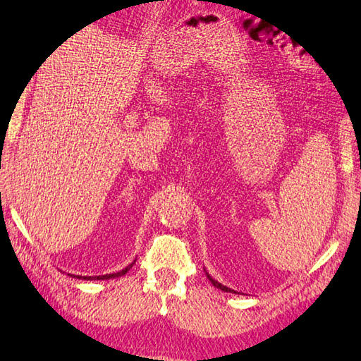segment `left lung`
<instances>
[{"label": "left lung", "mask_w": 361, "mask_h": 361, "mask_svg": "<svg viewBox=\"0 0 361 361\" xmlns=\"http://www.w3.org/2000/svg\"><path fill=\"white\" fill-rule=\"evenodd\" d=\"M206 274H208V273H206ZM208 278H209V281L212 282V286H214V287H217V288H220L221 291H233V293H235V291H234V290H231V288H228L226 286H221V283H220V282H217V281H214V279L211 278V276H209V274H208Z\"/></svg>", "instance_id": "obj_1"}]
</instances>
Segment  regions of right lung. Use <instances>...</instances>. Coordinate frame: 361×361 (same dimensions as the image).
I'll list each match as a JSON object with an SVG mask.
<instances>
[{
	"label": "right lung",
	"instance_id": "obj_1",
	"mask_svg": "<svg viewBox=\"0 0 361 361\" xmlns=\"http://www.w3.org/2000/svg\"><path fill=\"white\" fill-rule=\"evenodd\" d=\"M135 264V262H133ZM133 264H130L127 268H124V270H121L118 273H113V274H104V276H75V278L79 279H87V281H91V279H110V278H119V276H124L130 268L133 267Z\"/></svg>",
	"mask_w": 361,
	"mask_h": 361
}]
</instances>
